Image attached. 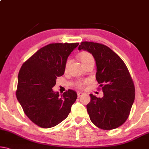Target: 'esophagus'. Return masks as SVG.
Wrapping results in <instances>:
<instances>
[{
  "mask_svg": "<svg viewBox=\"0 0 149 149\" xmlns=\"http://www.w3.org/2000/svg\"><path fill=\"white\" fill-rule=\"evenodd\" d=\"M82 95H83V93L80 92V91H78V92H77V96H78V97H81V96H82Z\"/></svg>",
  "mask_w": 149,
  "mask_h": 149,
  "instance_id": "34e87169",
  "label": "esophagus"
}]
</instances>
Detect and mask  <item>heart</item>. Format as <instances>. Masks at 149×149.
Masks as SVG:
<instances>
[{
  "label": "heart",
  "mask_w": 149,
  "mask_h": 149,
  "mask_svg": "<svg viewBox=\"0 0 149 149\" xmlns=\"http://www.w3.org/2000/svg\"><path fill=\"white\" fill-rule=\"evenodd\" d=\"M79 58L83 65H86V63H89V62H94V58L93 56L88 52H82L81 53H80L79 55ZM68 63H69V61H67V66L68 65ZM84 82L83 81H79L77 82V86L79 87H81L84 84Z\"/></svg>",
  "instance_id": "b5f03b06"
}]
</instances>
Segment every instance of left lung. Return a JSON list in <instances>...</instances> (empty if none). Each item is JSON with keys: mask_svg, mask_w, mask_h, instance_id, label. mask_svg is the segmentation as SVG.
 I'll return each instance as SVG.
<instances>
[{"mask_svg": "<svg viewBox=\"0 0 149 149\" xmlns=\"http://www.w3.org/2000/svg\"><path fill=\"white\" fill-rule=\"evenodd\" d=\"M92 54L95 60L97 79L103 97L91 94L86 105L90 119L103 130L118 128L129 117L134 100V86L127 66L115 52L107 46L93 42H82L79 51Z\"/></svg>", "mask_w": 149, "mask_h": 149, "instance_id": "8db88e82", "label": "left lung"}]
</instances>
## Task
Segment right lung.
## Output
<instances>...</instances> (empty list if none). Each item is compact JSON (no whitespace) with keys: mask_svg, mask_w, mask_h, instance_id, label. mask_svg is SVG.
<instances>
[{"mask_svg":"<svg viewBox=\"0 0 149 149\" xmlns=\"http://www.w3.org/2000/svg\"><path fill=\"white\" fill-rule=\"evenodd\" d=\"M79 43H54L41 48L22 65L18 76L17 98L26 115L48 129L67 117L77 98L74 91L54 92L58 77L64 74L67 58Z\"/></svg>","mask_w":149,"mask_h":149,"instance_id":"1","label":"right lung"}]
</instances>
